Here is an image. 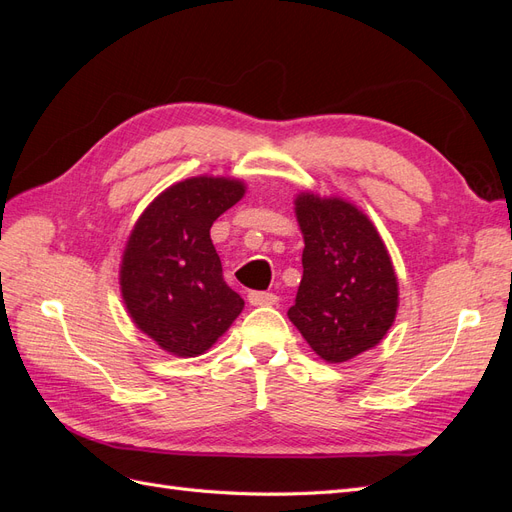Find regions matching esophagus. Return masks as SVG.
<instances>
[{
  "label": "esophagus",
  "instance_id": "34e87169",
  "mask_svg": "<svg viewBox=\"0 0 512 512\" xmlns=\"http://www.w3.org/2000/svg\"><path fill=\"white\" fill-rule=\"evenodd\" d=\"M247 301H250L252 305H277V299L273 292H250L247 294Z\"/></svg>",
  "mask_w": 512,
  "mask_h": 512
}]
</instances>
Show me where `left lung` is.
<instances>
[{
	"label": "left lung",
	"instance_id": "1",
	"mask_svg": "<svg viewBox=\"0 0 512 512\" xmlns=\"http://www.w3.org/2000/svg\"><path fill=\"white\" fill-rule=\"evenodd\" d=\"M303 277L288 318L320 359L344 363L382 342L393 327L399 288L376 226L344 198L301 192Z\"/></svg>",
	"mask_w": 512,
	"mask_h": 512
}]
</instances>
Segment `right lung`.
Wrapping results in <instances>:
<instances>
[{
  "mask_svg": "<svg viewBox=\"0 0 512 512\" xmlns=\"http://www.w3.org/2000/svg\"><path fill=\"white\" fill-rule=\"evenodd\" d=\"M245 183L192 177L143 211L123 250L119 284L132 322L162 350L188 359L209 350L241 314L209 230L237 205Z\"/></svg>",
  "mask_w": 512,
  "mask_h": 512,
  "instance_id": "right-lung-1",
  "label": "right lung"
}]
</instances>
